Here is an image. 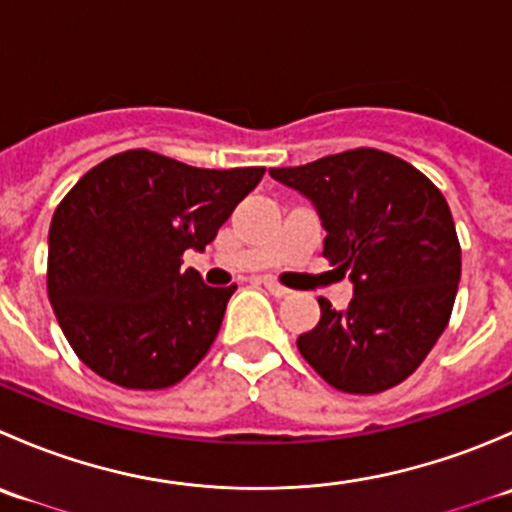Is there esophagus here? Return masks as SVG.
Masks as SVG:
<instances>
[{
	"mask_svg": "<svg viewBox=\"0 0 512 512\" xmlns=\"http://www.w3.org/2000/svg\"><path fill=\"white\" fill-rule=\"evenodd\" d=\"M262 285L267 287V292L270 294H275V297H289V294H292V289H287V287H282L280 282H275V280H265L262 282Z\"/></svg>",
	"mask_w": 512,
	"mask_h": 512,
	"instance_id": "34e87169",
	"label": "esophagus"
}]
</instances>
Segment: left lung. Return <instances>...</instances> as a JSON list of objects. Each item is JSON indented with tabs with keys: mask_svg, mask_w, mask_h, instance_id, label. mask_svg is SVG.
<instances>
[{
	"mask_svg": "<svg viewBox=\"0 0 512 512\" xmlns=\"http://www.w3.org/2000/svg\"><path fill=\"white\" fill-rule=\"evenodd\" d=\"M317 208L324 252L354 297L322 317L297 349L344 394H379L409 379L446 329L461 280V245L441 190L406 160L376 148L270 168Z\"/></svg>",
	"mask_w": 512,
	"mask_h": 512,
	"instance_id": "8db88e82",
	"label": "left lung"
}]
</instances>
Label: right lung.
Wrapping results in <instances>:
<instances>
[{
	"label": "right lung",
	"mask_w": 512,
	"mask_h": 512,
	"mask_svg": "<svg viewBox=\"0 0 512 512\" xmlns=\"http://www.w3.org/2000/svg\"><path fill=\"white\" fill-rule=\"evenodd\" d=\"M265 168H193L126 151L56 208L46 289L76 356L123 389H168L200 364L237 285L208 287L183 252L215 240Z\"/></svg>",
	"instance_id": "right-lung-1"
}]
</instances>
